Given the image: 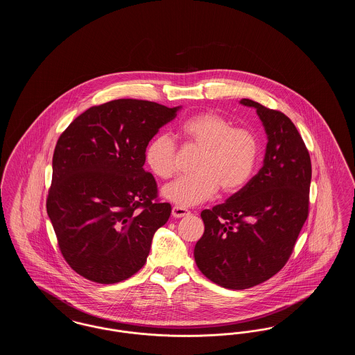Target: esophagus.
<instances>
[{
	"label": "esophagus",
	"instance_id": "1",
	"mask_svg": "<svg viewBox=\"0 0 355 355\" xmlns=\"http://www.w3.org/2000/svg\"><path fill=\"white\" fill-rule=\"evenodd\" d=\"M189 214H190V211L185 209V207H181V206H174L173 210H171V216L174 218H181V217H185V216H189Z\"/></svg>",
	"mask_w": 355,
	"mask_h": 355
}]
</instances>
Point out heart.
Returning <instances> with one entry per match:
<instances>
[{"label":"heart","instance_id":"heart-1","mask_svg":"<svg viewBox=\"0 0 355 355\" xmlns=\"http://www.w3.org/2000/svg\"><path fill=\"white\" fill-rule=\"evenodd\" d=\"M186 142L201 148L194 169L162 189V196L181 207L211 200L218 189L234 193L246 185L257 168L259 142L246 128H233L232 122L214 112L196 114L180 128ZM145 159L153 173L164 180L175 174L177 146L168 135L154 137Z\"/></svg>","mask_w":355,"mask_h":355}]
</instances>
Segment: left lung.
<instances>
[{"label":"left lung","mask_w":355,"mask_h":355,"mask_svg":"<svg viewBox=\"0 0 355 355\" xmlns=\"http://www.w3.org/2000/svg\"><path fill=\"white\" fill-rule=\"evenodd\" d=\"M268 135L263 166L225 203L201 213L194 259L206 278L242 290L268 281L293 253L309 214L311 161L291 119L243 98Z\"/></svg>","instance_id":"obj_1"}]
</instances>
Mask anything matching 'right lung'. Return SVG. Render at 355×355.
<instances>
[{
	"label": "right lung",
	"mask_w": 355,
	"mask_h": 355,
	"mask_svg": "<svg viewBox=\"0 0 355 355\" xmlns=\"http://www.w3.org/2000/svg\"><path fill=\"white\" fill-rule=\"evenodd\" d=\"M181 106L122 98L87 109L60 135L46 210L69 266L97 284L139 270L171 206L158 201L145 152Z\"/></svg>",
	"instance_id": "right-lung-1"
}]
</instances>
